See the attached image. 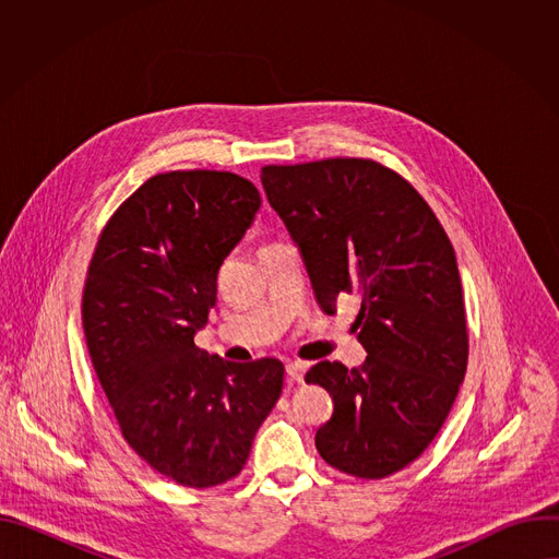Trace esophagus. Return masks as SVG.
<instances>
[{
	"label": "esophagus",
	"instance_id": "esophagus-1",
	"mask_svg": "<svg viewBox=\"0 0 559 559\" xmlns=\"http://www.w3.org/2000/svg\"><path fill=\"white\" fill-rule=\"evenodd\" d=\"M287 376H289V380H294V382H302V378H305V371H307V362H300V360H294V362H287Z\"/></svg>",
	"mask_w": 559,
	"mask_h": 559
}]
</instances>
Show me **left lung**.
Here are the masks:
<instances>
[{"label":"left lung","mask_w":559,"mask_h":559,"mask_svg":"<svg viewBox=\"0 0 559 559\" xmlns=\"http://www.w3.org/2000/svg\"><path fill=\"white\" fill-rule=\"evenodd\" d=\"M270 205L298 246L313 294L334 313L360 298V367L323 360L305 382L334 401L316 449L378 480L414 462L444 425L466 371L468 336L455 252L427 201L369 158L265 166Z\"/></svg>","instance_id":"left-lung-1"}]
</instances>
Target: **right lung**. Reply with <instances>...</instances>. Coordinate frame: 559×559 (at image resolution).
I'll use <instances>...</instances> for the list:
<instances>
[{
  "mask_svg": "<svg viewBox=\"0 0 559 559\" xmlns=\"http://www.w3.org/2000/svg\"><path fill=\"white\" fill-rule=\"evenodd\" d=\"M259 207V190L231 173L156 175L112 214L88 267L84 334L121 433L183 487L241 473L283 391L281 360L229 362L194 345Z\"/></svg>",
  "mask_w": 559,
  "mask_h": 559,
  "instance_id": "1",
  "label": "right lung"
}]
</instances>
